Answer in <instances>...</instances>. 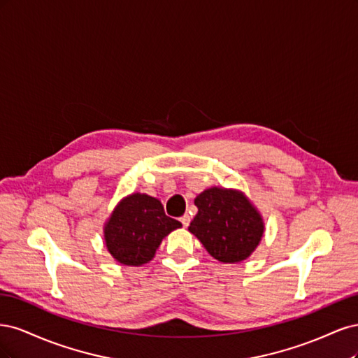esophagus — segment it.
Masks as SVG:
<instances>
[{"instance_id":"34e87169","label":"esophagus","mask_w":358,"mask_h":358,"mask_svg":"<svg viewBox=\"0 0 358 358\" xmlns=\"http://www.w3.org/2000/svg\"><path fill=\"white\" fill-rule=\"evenodd\" d=\"M180 222L183 227H188L189 222H191V216L188 213H185L183 216H180Z\"/></svg>"}]
</instances>
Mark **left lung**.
I'll use <instances>...</instances> for the list:
<instances>
[{"label":"left lung","mask_w":358,"mask_h":358,"mask_svg":"<svg viewBox=\"0 0 358 358\" xmlns=\"http://www.w3.org/2000/svg\"><path fill=\"white\" fill-rule=\"evenodd\" d=\"M199 208L188 230L215 259L225 264L251 257L264 234V220L239 189L210 187L194 200Z\"/></svg>","instance_id":"obj_1"}]
</instances>
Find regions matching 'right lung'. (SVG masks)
<instances>
[{
  "label": "right lung",
  "mask_w": 358,
  "mask_h": 358,
  "mask_svg": "<svg viewBox=\"0 0 358 358\" xmlns=\"http://www.w3.org/2000/svg\"><path fill=\"white\" fill-rule=\"evenodd\" d=\"M180 227L164 213L158 199L133 192L115 206L104 222V245L117 263L138 267L149 263L162 239Z\"/></svg>",
  "instance_id": "add662e5"
}]
</instances>
